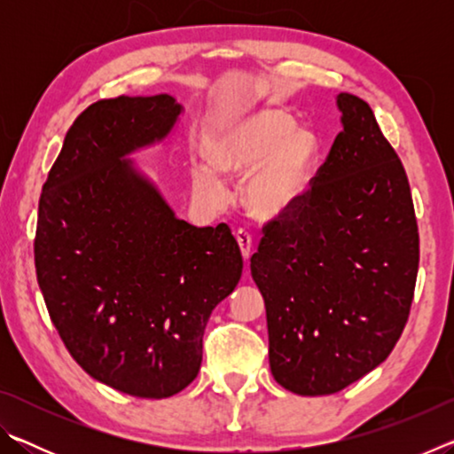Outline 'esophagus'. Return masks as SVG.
Instances as JSON below:
<instances>
[{
	"instance_id": "esophagus-1",
	"label": "esophagus",
	"mask_w": 454,
	"mask_h": 454,
	"mask_svg": "<svg viewBox=\"0 0 454 454\" xmlns=\"http://www.w3.org/2000/svg\"><path fill=\"white\" fill-rule=\"evenodd\" d=\"M236 240H238V246H240V252L242 256L248 260L250 254H252V234L248 232V230H236Z\"/></svg>"
}]
</instances>
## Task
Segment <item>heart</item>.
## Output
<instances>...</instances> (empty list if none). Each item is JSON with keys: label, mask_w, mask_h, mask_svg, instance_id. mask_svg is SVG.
Listing matches in <instances>:
<instances>
[{"label": "heart", "mask_w": 454, "mask_h": 454, "mask_svg": "<svg viewBox=\"0 0 454 454\" xmlns=\"http://www.w3.org/2000/svg\"><path fill=\"white\" fill-rule=\"evenodd\" d=\"M210 162L192 160V186L212 206L228 202L222 176H246L244 202L258 218H280L309 194L317 174L320 142L282 110L234 118L206 137Z\"/></svg>", "instance_id": "1"}]
</instances>
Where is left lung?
I'll use <instances>...</instances> for the list:
<instances>
[{
    "label": "left lung",
    "mask_w": 454,
    "mask_h": 454,
    "mask_svg": "<svg viewBox=\"0 0 454 454\" xmlns=\"http://www.w3.org/2000/svg\"><path fill=\"white\" fill-rule=\"evenodd\" d=\"M342 132L309 194L262 228L250 270L264 296L276 382L334 395L387 360L409 320L419 226L403 162L364 99L338 94Z\"/></svg>",
    "instance_id": "1"
}]
</instances>
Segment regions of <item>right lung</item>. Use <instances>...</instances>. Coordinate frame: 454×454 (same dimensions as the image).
Masks as SVG:
<instances>
[{"mask_svg": "<svg viewBox=\"0 0 454 454\" xmlns=\"http://www.w3.org/2000/svg\"><path fill=\"white\" fill-rule=\"evenodd\" d=\"M180 112L168 94L86 107L37 212V284L59 338L90 376L140 398H168L196 379L206 322L242 276L228 224L176 218L124 158L164 140Z\"/></svg>", "mask_w": 454, "mask_h": 454, "instance_id": "right-lung-1", "label": "right lung"}]
</instances>
